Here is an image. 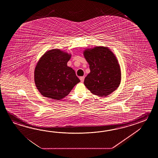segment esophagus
<instances>
[{
	"label": "esophagus",
	"mask_w": 158,
	"mask_h": 158,
	"mask_svg": "<svg viewBox=\"0 0 158 158\" xmlns=\"http://www.w3.org/2000/svg\"><path fill=\"white\" fill-rule=\"evenodd\" d=\"M80 79L81 81L82 82H84V79H85V77H84V76L80 77Z\"/></svg>",
	"instance_id": "obj_1"
}]
</instances>
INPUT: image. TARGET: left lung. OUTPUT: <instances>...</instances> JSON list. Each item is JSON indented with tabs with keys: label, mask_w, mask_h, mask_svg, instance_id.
Here are the masks:
<instances>
[{
	"label": "left lung",
	"mask_w": 158,
	"mask_h": 158,
	"mask_svg": "<svg viewBox=\"0 0 158 158\" xmlns=\"http://www.w3.org/2000/svg\"><path fill=\"white\" fill-rule=\"evenodd\" d=\"M90 72L84 85L93 94L106 97L118 89L121 82V69L118 59L108 47L97 46L84 51Z\"/></svg>",
	"instance_id": "obj_1"
}]
</instances>
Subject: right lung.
Instances as JSON below:
<instances>
[{
	"label": "right lung",
	"instance_id": "add662e5",
	"mask_svg": "<svg viewBox=\"0 0 158 158\" xmlns=\"http://www.w3.org/2000/svg\"><path fill=\"white\" fill-rule=\"evenodd\" d=\"M71 57V54L52 49L40 59L34 71V81L43 96L59 101L80 82L75 71L67 66Z\"/></svg>",
	"mask_w": 158,
	"mask_h": 158
}]
</instances>
